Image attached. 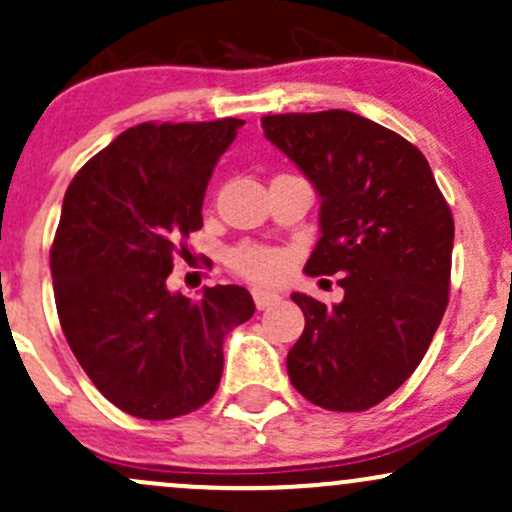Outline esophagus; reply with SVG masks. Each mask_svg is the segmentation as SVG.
Returning <instances> with one entry per match:
<instances>
[{
  "label": "esophagus",
  "mask_w": 512,
  "mask_h": 512,
  "mask_svg": "<svg viewBox=\"0 0 512 512\" xmlns=\"http://www.w3.org/2000/svg\"><path fill=\"white\" fill-rule=\"evenodd\" d=\"M252 298H255V305H257V310H267L269 305H274V303H279V293L276 291H267V289H255L252 291Z\"/></svg>",
  "instance_id": "obj_1"
}]
</instances>
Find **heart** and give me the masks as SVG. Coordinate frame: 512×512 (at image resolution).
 <instances>
[{"label": "heart", "instance_id": "obj_1", "mask_svg": "<svg viewBox=\"0 0 512 512\" xmlns=\"http://www.w3.org/2000/svg\"><path fill=\"white\" fill-rule=\"evenodd\" d=\"M231 264L238 274L252 281H272L286 269V255L267 245H243L233 250Z\"/></svg>", "mask_w": 512, "mask_h": 512}]
</instances>
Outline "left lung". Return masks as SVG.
Here are the masks:
<instances>
[{"mask_svg": "<svg viewBox=\"0 0 512 512\" xmlns=\"http://www.w3.org/2000/svg\"><path fill=\"white\" fill-rule=\"evenodd\" d=\"M262 127L320 195L305 274H339L344 289L337 305L291 293L305 315L291 385L322 409H370L414 373L448 308L450 207L426 156L368 117L286 113Z\"/></svg>", "mask_w": 512, "mask_h": 512, "instance_id": "1", "label": "left lung"}]
</instances>
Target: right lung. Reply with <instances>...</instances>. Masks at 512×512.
I'll use <instances>...</instances> for the list:
<instances>
[{
  "mask_svg": "<svg viewBox=\"0 0 512 512\" xmlns=\"http://www.w3.org/2000/svg\"><path fill=\"white\" fill-rule=\"evenodd\" d=\"M243 120L129 127L67 187L50 250L60 325L117 409L163 421L207 404L223 339L255 313L243 286L170 293L173 255L202 228L214 166Z\"/></svg>",
  "mask_w": 512,
  "mask_h": 512,
  "instance_id": "obj_1",
  "label": "right lung"
}]
</instances>
